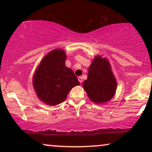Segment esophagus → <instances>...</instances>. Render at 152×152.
Segmentation results:
<instances>
[{"mask_svg":"<svg viewBox=\"0 0 152 152\" xmlns=\"http://www.w3.org/2000/svg\"><path fill=\"white\" fill-rule=\"evenodd\" d=\"M78 80H79V82H80L81 83V84H82V81H83L82 77H78Z\"/></svg>","mask_w":152,"mask_h":152,"instance_id":"esophagus-1","label":"esophagus"}]
</instances>
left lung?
Returning <instances> with one entry per match:
<instances>
[{
    "mask_svg": "<svg viewBox=\"0 0 152 152\" xmlns=\"http://www.w3.org/2000/svg\"><path fill=\"white\" fill-rule=\"evenodd\" d=\"M83 87L93 102L102 104L113 97L117 83L111 69L109 62L100 56L95 57L88 69L87 80Z\"/></svg>",
    "mask_w": 152,
    "mask_h": 152,
    "instance_id": "1",
    "label": "left lung"
}]
</instances>
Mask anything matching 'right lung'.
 <instances>
[{"instance_id":"1","label":"right lung","mask_w":152,"mask_h":152,"mask_svg":"<svg viewBox=\"0 0 152 152\" xmlns=\"http://www.w3.org/2000/svg\"><path fill=\"white\" fill-rule=\"evenodd\" d=\"M66 53L61 49L49 53L41 61L33 77V86L39 98L55 106L65 101L68 93L80 83L74 72L66 67Z\"/></svg>"}]
</instances>
